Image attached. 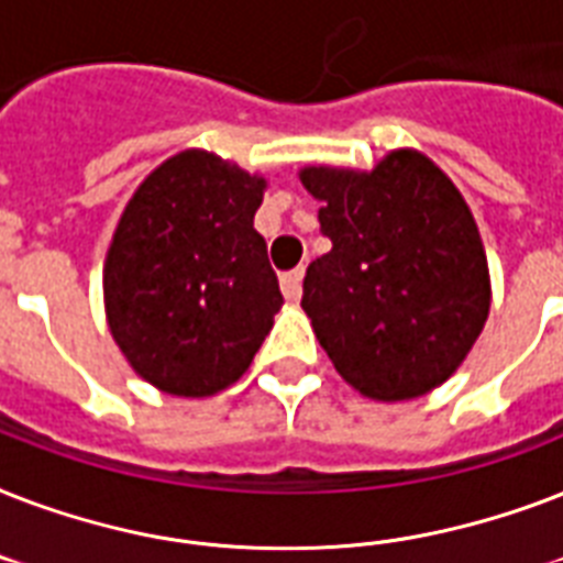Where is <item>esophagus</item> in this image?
I'll list each match as a JSON object with an SVG mask.
<instances>
[{
	"label": "esophagus",
	"mask_w": 563,
	"mask_h": 563,
	"mask_svg": "<svg viewBox=\"0 0 563 563\" xmlns=\"http://www.w3.org/2000/svg\"><path fill=\"white\" fill-rule=\"evenodd\" d=\"M300 283H303V268H291L280 277V289L283 295L289 300H298L300 298Z\"/></svg>",
	"instance_id": "1"
}]
</instances>
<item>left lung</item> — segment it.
Returning a JSON list of instances; mask_svg holds the SVG:
<instances>
[{
  "instance_id": "1",
  "label": "left lung",
  "mask_w": 563,
  "mask_h": 563,
  "mask_svg": "<svg viewBox=\"0 0 563 563\" xmlns=\"http://www.w3.org/2000/svg\"><path fill=\"white\" fill-rule=\"evenodd\" d=\"M333 251L300 307L335 371L374 400H409L453 374L490 307L488 260L459 189L418 152L374 172L303 169Z\"/></svg>"
}]
</instances>
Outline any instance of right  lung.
<instances>
[{
  "label": "right lung",
  "instance_id": "1",
  "mask_svg": "<svg viewBox=\"0 0 563 563\" xmlns=\"http://www.w3.org/2000/svg\"><path fill=\"white\" fill-rule=\"evenodd\" d=\"M265 180L207 152L152 172L122 212L104 265L110 333L166 394L207 397L239 376L283 295L254 230Z\"/></svg>",
  "mask_w": 563,
  "mask_h": 563
}]
</instances>
